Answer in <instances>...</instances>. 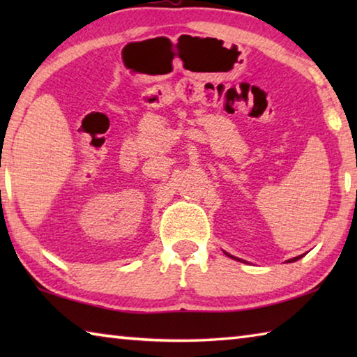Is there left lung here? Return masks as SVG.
Listing matches in <instances>:
<instances>
[{"instance_id":"1","label":"left lung","mask_w":357,"mask_h":357,"mask_svg":"<svg viewBox=\"0 0 357 357\" xmlns=\"http://www.w3.org/2000/svg\"><path fill=\"white\" fill-rule=\"evenodd\" d=\"M301 257H302V255H299V257H296V258H293V259H288V261H289V263H293V261H296V259H299Z\"/></svg>"}]
</instances>
